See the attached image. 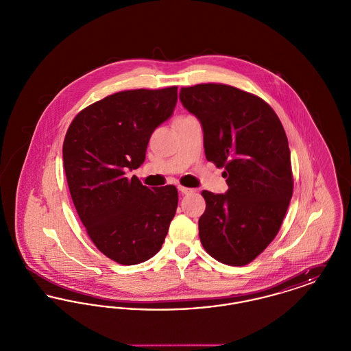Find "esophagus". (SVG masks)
<instances>
[{"instance_id":"obj_1","label":"esophagus","mask_w":351,"mask_h":351,"mask_svg":"<svg viewBox=\"0 0 351 351\" xmlns=\"http://www.w3.org/2000/svg\"><path fill=\"white\" fill-rule=\"evenodd\" d=\"M179 191H180L183 195H189V193L195 192V189H192V188H185V186H179Z\"/></svg>"}]
</instances>
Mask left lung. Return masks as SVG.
Returning <instances> with one entry per match:
<instances>
[{
	"mask_svg": "<svg viewBox=\"0 0 351 351\" xmlns=\"http://www.w3.org/2000/svg\"><path fill=\"white\" fill-rule=\"evenodd\" d=\"M184 108L200 121L209 162L225 168V193L202 191L204 249L218 262L245 266L279 232L293 191L283 125L265 101L225 84L180 89Z\"/></svg>",
	"mask_w": 351,
	"mask_h": 351,
	"instance_id": "1",
	"label": "left lung"
}]
</instances>
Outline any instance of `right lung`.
<instances>
[{
    "label": "right lung",
    "instance_id": "add662e5",
    "mask_svg": "<svg viewBox=\"0 0 351 351\" xmlns=\"http://www.w3.org/2000/svg\"><path fill=\"white\" fill-rule=\"evenodd\" d=\"M176 102L178 86L123 90L89 105L68 128L63 162L71 197L96 247L119 265L152 258L175 217L173 185L150 189L126 173L145 162L151 134Z\"/></svg>",
    "mask_w": 351,
    "mask_h": 351
}]
</instances>
